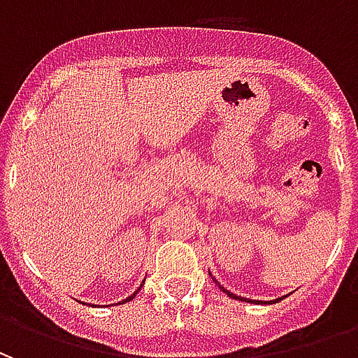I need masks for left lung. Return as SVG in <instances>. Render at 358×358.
Returning <instances> with one entry per match:
<instances>
[{
	"label": "left lung",
	"mask_w": 358,
	"mask_h": 358,
	"mask_svg": "<svg viewBox=\"0 0 358 358\" xmlns=\"http://www.w3.org/2000/svg\"><path fill=\"white\" fill-rule=\"evenodd\" d=\"M215 282H217V280H215ZM220 285V284H218ZM220 289H222V292H226L228 293V295H230V297H232V299H238V301H248V303H261V301H253V299H245V297H240V295H236V293H232V292H228V289H224V287H222V285H220ZM284 299V297H280V299H276V301H282ZM276 301H274V303H276Z\"/></svg>",
	"instance_id": "1"
}]
</instances>
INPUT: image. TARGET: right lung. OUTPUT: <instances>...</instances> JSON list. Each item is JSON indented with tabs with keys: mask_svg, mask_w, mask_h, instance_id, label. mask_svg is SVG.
I'll list each match as a JSON object with an SVG mask.
<instances>
[{
	"mask_svg": "<svg viewBox=\"0 0 358 358\" xmlns=\"http://www.w3.org/2000/svg\"><path fill=\"white\" fill-rule=\"evenodd\" d=\"M138 292H140V287H138ZM138 292H134L132 295H130V297H128V299H124V301H122V303H126V301H132L134 297H136V293H138Z\"/></svg>",
	"mask_w": 358,
	"mask_h": 358,
	"instance_id": "obj_1",
	"label": "right lung"
}]
</instances>
